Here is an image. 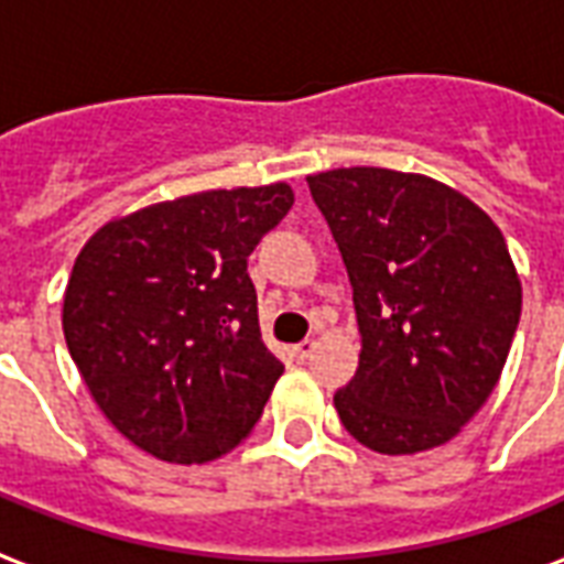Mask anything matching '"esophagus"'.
<instances>
[{
	"mask_svg": "<svg viewBox=\"0 0 564 564\" xmlns=\"http://www.w3.org/2000/svg\"><path fill=\"white\" fill-rule=\"evenodd\" d=\"M316 349V340H302L299 346H293V358L295 361H307V358L314 356Z\"/></svg>",
	"mask_w": 564,
	"mask_h": 564,
	"instance_id": "obj_1",
	"label": "esophagus"
}]
</instances>
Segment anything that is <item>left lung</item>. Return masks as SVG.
<instances>
[{"mask_svg": "<svg viewBox=\"0 0 564 564\" xmlns=\"http://www.w3.org/2000/svg\"><path fill=\"white\" fill-rule=\"evenodd\" d=\"M352 283L361 356L335 394L379 454L445 445L502 377L523 286L487 212L421 173L340 166L307 176Z\"/></svg>", "mask_w": 564, "mask_h": 564, "instance_id": "1", "label": "left lung"}]
</instances>
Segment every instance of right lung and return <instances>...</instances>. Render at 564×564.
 I'll return each mask as SVG.
<instances>
[{
	"instance_id": "1",
	"label": "right lung",
	"mask_w": 564,
	"mask_h": 564,
	"mask_svg": "<svg viewBox=\"0 0 564 564\" xmlns=\"http://www.w3.org/2000/svg\"><path fill=\"white\" fill-rule=\"evenodd\" d=\"M293 199L286 182L166 199L107 220L77 253L65 344L140 452L218 460L260 421L283 365L262 344L248 257Z\"/></svg>"
}]
</instances>
